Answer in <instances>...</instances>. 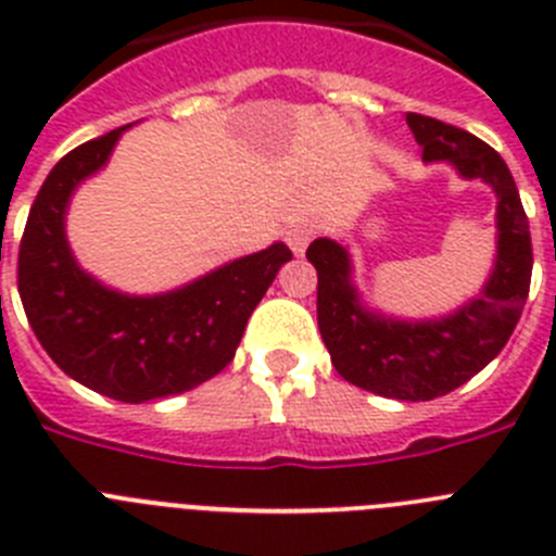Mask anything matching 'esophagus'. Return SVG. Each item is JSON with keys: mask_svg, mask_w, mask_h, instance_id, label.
Returning a JSON list of instances; mask_svg holds the SVG:
<instances>
[{"mask_svg": "<svg viewBox=\"0 0 556 556\" xmlns=\"http://www.w3.org/2000/svg\"><path fill=\"white\" fill-rule=\"evenodd\" d=\"M312 236H314V228L312 225H292V228L287 230V242L289 248H292L294 255H303L306 253L308 242H312Z\"/></svg>", "mask_w": 556, "mask_h": 556, "instance_id": "1", "label": "esophagus"}]
</instances>
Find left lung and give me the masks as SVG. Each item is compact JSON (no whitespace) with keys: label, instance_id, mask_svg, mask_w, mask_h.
<instances>
[{"label":"left lung","instance_id":"obj_1","mask_svg":"<svg viewBox=\"0 0 556 556\" xmlns=\"http://www.w3.org/2000/svg\"><path fill=\"white\" fill-rule=\"evenodd\" d=\"M406 125L426 164L443 161L495 191V262L481 292L440 320H401L362 303L345 244L323 236L306 258L317 269V326L339 376L395 401H431L484 370L513 337L532 281V236L518 186L493 147L420 113H406Z\"/></svg>","mask_w":556,"mask_h":556}]
</instances>
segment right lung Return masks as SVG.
<instances>
[{"mask_svg": "<svg viewBox=\"0 0 556 556\" xmlns=\"http://www.w3.org/2000/svg\"><path fill=\"white\" fill-rule=\"evenodd\" d=\"M127 127L75 147L47 175L18 248V294L29 328L68 378L122 404H147L194 390L228 365L292 250L275 242L161 294L97 281L68 248L66 208Z\"/></svg>", "mask_w": 556, "mask_h": 556, "instance_id": "right-lung-1", "label": "right lung"}]
</instances>
